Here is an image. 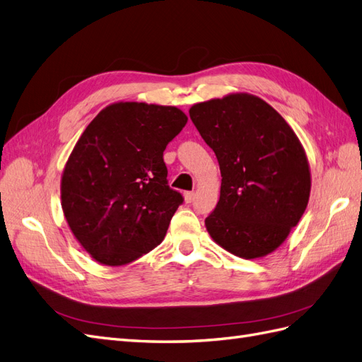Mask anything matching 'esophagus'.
I'll use <instances>...</instances> for the list:
<instances>
[{"mask_svg": "<svg viewBox=\"0 0 362 362\" xmlns=\"http://www.w3.org/2000/svg\"><path fill=\"white\" fill-rule=\"evenodd\" d=\"M193 199H194V193L193 192H185L184 193V201L185 202L190 204V202H193Z\"/></svg>", "mask_w": 362, "mask_h": 362, "instance_id": "esophagus-1", "label": "esophagus"}]
</instances>
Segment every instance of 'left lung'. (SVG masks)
Listing matches in <instances>:
<instances>
[{
  "mask_svg": "<svg viewBox=\"0 0 362 362\" xmlns=\"http://www.w3.org/2000/svg\"><path fill=\"white\" fill-rule=\"evenodd\" d=\"M189 113L222 173L221 199L205 218L208 234L235 257L269 255L308 205L311 172L300 140L255 95L229 93Z\"/></svg>",
  "mask_w": 362,
  "mask_h": 362,
  "instance_id": "8db88e82",
  "label": "left lung"
}]
</instances>
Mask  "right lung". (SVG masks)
<instances>
[{
	"label": "right lung",
	"mask_w": 362,
	"mask_h": 362,
	"mask_svg": "<svg viewBox=\"0 0 362 362\" xmlns=\"http://www.w3.org/2000/svg\"><path fill=\"white\" fill-rule=\"evenodd\" d=\"M187 124L172 105L115 103L87 125L62 175V208L87 254L124 266L157 247L182 196L163 152Z\"/></svg>",
	"instance_id": "add662e5"
}]
</instances>
